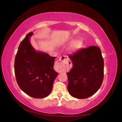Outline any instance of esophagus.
Segmentation results:
<instances>
[{"label":"esophagus","mask_w":122,"mask_h":122,"mask_svg":"<svg viewBox=\"0 0 122 122\" xmlns=\"http://www.w3.org/2000/svg\"><path fill=\"white\" fill-rule=\"evenodd\" d=\"M71 63L68 56H63L57 60L55 64V68L59 72L69 71L71 67Z\"/></svg>","instance_id":"obj_1"}]
</instances>
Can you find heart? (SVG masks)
Returning a JSON list of instances; mask_svg holds the SVG:
<instances>
[{"label":"heart","mask_w":122,"mask_h":122,"mask_svg":"<svg viewBox=\"0 0 122 122\" xmlns=\"http://www.w3.org/2000/svg\"><path fill=\"white\" fill-rule=\"evenodd\" d=\"M74 40V38L72 36L68 37V38H66L63 40V42L66 43H69L72 41ZM83 41L81 39H78L74 40L71 42L68 47V51L70 53H74L80 49L83 46Z\"/></svg>","instance_id":"b5f03b06"}]
</instances>
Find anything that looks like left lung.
<instances>
[{
	"instance_id": "obj_1",
	"label": "left lung",
	"mask_w": 122,
	"mask_h": 122,
	"mask_svg": "<svg viewBox=\"0 0 122 122\" xmlns=\"http://www.w3.org/2000/svg\"><path fill=\"white\" fill-rule=\"evenodd\" d=\"M69 57L73 63V68L67 73L69 94L80 99L93 95L102 85L104 76V60L100 48L90 46Z\"/></svg>"
}]
</instances>
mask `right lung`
<instances>
[{
  "mask_svg": "<svg viewBox=\"0 0 122 122\" xmlns=\"http://www.w3.org/2000/svg\"><path fill=\"white\" fill-rule=\"evenodd\" d=\"M27 34L19 46L14 61V73L18 86L32 97L42 98L52 90L54 81L58 73L53 68L56 57L36 51Z\"/></svg>",
  "mask_w": 122,
  "mask_h": 122,
  "instance_id": "1",
  "label": "right lung"
}]
</instances>
